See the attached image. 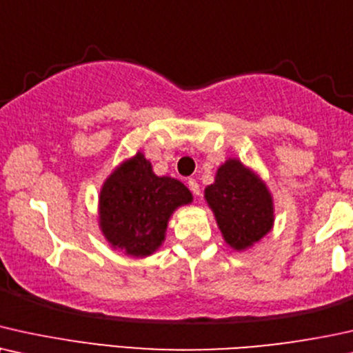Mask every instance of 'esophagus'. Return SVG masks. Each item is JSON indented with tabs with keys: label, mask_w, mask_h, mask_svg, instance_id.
I'll use <instances>...</instances> for the list:
<instances>
[{
	"label": "esophagus",
	"mask_w": 353,
	"mask_h": 353,
	"mask_svg": "<svg viewBox=\"0 0 353 353\" xmlns=\"http://www.w3.org/2000/svg\"><path fill=\"white\" fill-rule=\"evenodd\" d=\"M187 184H189V189L192 190V194H194V195H200V185H199V182H196L195 179H189V182H187Z\"/></svg>",
	"instance_id": "1"
}]
</instances>
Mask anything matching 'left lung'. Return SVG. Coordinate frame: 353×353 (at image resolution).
Returning <instances> with one entry per match:
<instances>
[{"instance_id":"1","label":"left lung","mask_w":353,"mask_h":353,"mask_svg":"<svg viewBox=\"0 0 353 353\" xmlns=\"http://www.w3.org/2000/svg\"><path fill=\"white\" fill-rule=\"evenodd\" d=\"M205 199L225 243L237 252L261 241L274 223L272 196L266 184L239 159L221 164L214 184L205 189Z\"/></svg>"}]
</instances>
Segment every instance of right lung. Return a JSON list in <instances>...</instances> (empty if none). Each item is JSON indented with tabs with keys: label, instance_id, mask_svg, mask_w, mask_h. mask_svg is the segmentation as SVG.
I'll return each mask as SVG.
<instances>
[{
	"label": "right lung",
	"instance_id": "right-lung-1",
	"mask_svg": "<svg viewBox=\"0 0 353 353\" xmlns=\"http://www.w3.org/2000/svg\"><path fill=\"white\" fill-rule=\"evenodd\" d=\"M190 201V190L181 181L157 176L152 163L139 152L103 184L100 229L116 250L148 256L161 247L171 214Z\"/></svg>",
	"mask_w": 353,
	"mask_h": 353
}]
</instances>
